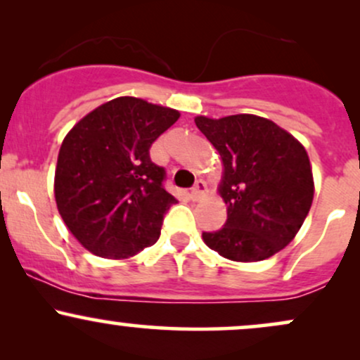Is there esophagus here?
I'll list each match as a JSON object with an SVG mask.
<instances>
[{
  "label": "esophagus",
  "instance_id": "1",
  "mask_svg": "<svg viewBox=\"0 0 360 360\" xmlns=\"http://www.w3.org/2000/svg\"><path fill=\"white\" fill-rule=\"evenodd\" d=\"M206 194V184H205V181H196V184L193 186L191 188V198H193V201H200L201 198H203Z\"/></svg>",
  "mask_w": 360,
  "mask_h": 360
}]
</instances>
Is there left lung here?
I'll use <instances>...</instances> for the list:
<instances>
[{
  "mask_svg": "<svg viewBox=\"0 0 360 360\" xmlns=\"http://www.w3.org/2000/svg\"><path fill=\"white\" fill-rule=\"evenodd\" d=\"M223 164L218 194L226 223L203 233L221 257L257 262L283 250L300 232L311 208L315 183L307 148L272 120L240 113L196 117Z\"/></svg>",
  "mask_w": 360,
  "mask_h": 360,
  "instance_id": "8db88e82",
  "label": "left lung"
}]
</instances>
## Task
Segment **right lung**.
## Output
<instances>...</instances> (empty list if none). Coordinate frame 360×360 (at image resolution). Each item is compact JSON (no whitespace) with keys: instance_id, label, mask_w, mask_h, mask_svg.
Returning a JSON list of instances; mask_svg holds the SVG:
<instances>
[{"instance_id":"obj_1","label":"right lung","mask_w":360,"mask_h":360,"mask_svg":"<svg viewBox=\"0 0 360 360\" xmlns=\"http://www.w3.org/2000/svg\"><path fill=\"white\" fill-rule=\"evenodd\" d=\"M181 113L134 96L103 103L74 125L57 157L53 196L62 220L91 254L128 259L159 240L176 198L148 148Z\"/></svg>"}]
</instances>
